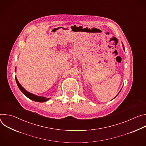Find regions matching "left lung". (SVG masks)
Instances as JSON below:
<instances>
[{"mask_svg":"<svg viewBox=\"0 0 146 146\" xmlns=\"http://www.w3.org/2000/svg\"><path fill=\"white\" fill-rule=\"evenodd\" d=\"M122 47H123V50H124V46H123V45H122ZM120 91H119V92H120ZM119 93H118V94H117V95H116V96H117V95H118V94H119ZM116 96H115V97H116Z\"/></svg>","mask_w":146,"mask_h":146,"instance_id":"left-lung-1","label":"left lung"}]
</instances>
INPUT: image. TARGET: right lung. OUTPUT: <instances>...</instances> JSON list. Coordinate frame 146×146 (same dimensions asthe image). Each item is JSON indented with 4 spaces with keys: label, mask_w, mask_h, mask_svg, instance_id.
<instances>
[{
    "label": "right lung",
    "mask_w": 146,
    "mask_h": 146,
    "mask_svg": "<svg viewBox=\"0 0 146 146\" xmlns=\"http://www.w3.org/2000/svg\"><path fill=\"white\" fill-rule=\"evenodd\" d=\"M15 70H16V68H15ZM15 80H16V82L17 84V86L18 87V88H19V90L21 91L27 97H28L29 99L35 101V102H44L47 101L48 100L50 99V98H46V97H43V96H37L36 95H34L32 93H30L29 92H28L27 90H25L24 87H22V86L19 84V82H18L17 77H15Z\"/></svg>",
    "instance_id": "1"
}]
</instances>
